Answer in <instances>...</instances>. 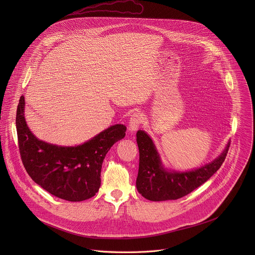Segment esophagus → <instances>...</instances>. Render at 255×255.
<instances>
[{"instance_id": "1", "label": "esophagus", "mask_w": 255, "mask_h": 255, "mask_svg": "<svg viewBox=\"0 0 255 255\" xmlns=\"http://www.w3.org/2000/svg\"><path fill=\"white\" fill-rule=\"evenodd\" d=\"M143 120H144V117H143L142 113H140V112H135V113L131 116V118H130V120H129V130H130L131 132L136 131V130L139 128V126L143 123Z\"/></svg>"}]
</instances>
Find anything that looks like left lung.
<instances>
[{
  "instance_id": "obj_1",
  "label": "left lung",
  "mask_w": 255,
  "mask_h": 255,
  "mask_svg": "<svg viewBox=\"0 0 255 255\" xmlns=\"http://www.w3.org/2000/svg\"><path fill=\"white\" fill-rule=\"evenodd\" d=\"M136 141L139 148L137 191L149 201L159 202L183 198L202 186L224 162L230 142L223 152L212 162L189 171H175L163 166L159 153L149 135L138 130Z\"/></svg>"
}]
</instances>
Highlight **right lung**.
<instances>
[{
	"label": "right lung",
	"instance_id": "add662e5",
	"mask_svg": "<svg viewBox=\"0 0 255 255\" xmlns=\"http://www.w3.org/2000/svg\"><path fill=\"white\" fill-rule=\"evenodd\" d=\"M25 99L19 101L16 128L23 165L36 184L70 202L94 197L101 186L103 160L114 143L125 137L126 126L116 124L78 146H58L39 140L24 117Z\"/></svg>",
	"mask_w": 255,
	"mask_h": 255
}]
</instances>
